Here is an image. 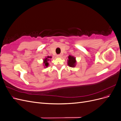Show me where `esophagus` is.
Wrapping results in <instances>:
<instances>
[{
  "label": "esophagus",
  "mask_w": 121,
  "mask_h": 121,
  "mask_svg": "<svg viewBox=\"0 0 121 121\" xmlns=\"http://www.w3.org/2000/svg\"><path fill=\"white\" fill-rule=\"evenodd\" d=\"M61 56V54H57V57H60Z\"/></svg>",
  "instance_id": "1"
}]
</instances>
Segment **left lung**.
<instances>
[{"mask_svg": "<svg viewBox=\"0 0 121 121\" xmlns=\"http://www.w3.org/2000/svg\"><path fill=\"white\" fill-rule=\"evenodd\" d=\"M76 64V58L73 56H68V65L69 67H75Z\"/></svg>", "mask_w": 121, "mask_h": 121, "instance_id": "8db88e82", "label": "left lung"}]
</instances>
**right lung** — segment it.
<instances>
[{
  "label": "right lung",
  "instance_id": "add662e5",
  "mask_svg": "<svg viewBox=\"0 0 121 121\" xmlns=\"http://www.w3.org/2000/svg\"><path fill=\"white\" fill-rule=\"evenodd\" d=\"M50 58H52V56H47V57L45 58V59L43 60V63H44V68H46L48 67V65H49V64H48V61H49Z\"/></svg>",
  "mask_w": 121,
  "mask_h": 121
}]
</instances>
